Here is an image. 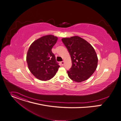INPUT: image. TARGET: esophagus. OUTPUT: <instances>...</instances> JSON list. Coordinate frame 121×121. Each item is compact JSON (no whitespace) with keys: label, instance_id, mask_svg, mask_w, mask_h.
<instances>
[{"label":"esophagus","instance_id":"1","mask_svg":"<svg viewBox=\"0 0 121 121\" xmlns=\"http://www.w3.org/2000/svg\"><path fill=\"white\" fill-rule=\"evenodd\" d=\"M61 64L62 65H64V64H65V62L64 61H62V62H61Z\"/></svg>","mask_w":121,"mask_h":121}]
</instances>
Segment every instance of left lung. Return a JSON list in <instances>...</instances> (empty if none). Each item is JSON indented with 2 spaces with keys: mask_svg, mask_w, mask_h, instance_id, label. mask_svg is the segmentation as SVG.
<instances>
[{
  "mask_svg": "<svg viewBox=\"0 0 121 121\" xmlns=\"http://www.w3.org/2000/svg\"><path fill=\"white\" fill-rule=\"evenodd\" d=\"M70 55L72 67L67 71L72 81L81 82L89 79L97 67L98 58L90 44L79 36L62 39Z\"/></svg>",
  "mask_w": 121,
  "mask_h": 121,
  "instance_id": "obj_1",
  "label": "left lung"
}]
</instances>
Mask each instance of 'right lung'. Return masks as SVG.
<instances>
[{
	"label": "right lung",
	"mask_w": 121,
	"mask_h": 121,
	"mask_svg": "<svg viewBox=\"0 0 121 121\" xmlns=\"http://www.w3.org/2000/svg\"><path fill=\"white\" fill-rule=\"evenodd\" d=\"M57 39V37L52 35L43 36L33 42L27 51L28 69L40 81H46L52 78L60 67L52 51Z\"/></svg>",
	"instance_id": "add662e5"
}]
</instances>
